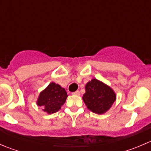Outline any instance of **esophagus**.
<instances>
[{"instance_id":"esophagus-1","label":"esophagus","mask_w":151,"mask_h":151,"mask_svg":"<svg viewBox=\"0 0 151 151\" xmlns=\"http://www.w3.org/2000/svg\"><path fill=\"white\" fill-rule=\"evenodd\" d=\"M72 94L73 95H76V96H80V91H75V92H74V93H72Z\"/></svg>"}]
</instances>
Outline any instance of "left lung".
Listing matches in <instances>:
<instances>
[{
	"label": "left lung",
	"mask_w": 151,
	"mask_h": 151,
	"mask_svg": "<svg viewBox=\"0 0 151 151\" xmlns=\"http://www.w3.org/2000/svg\"><path fill=\"white\" fill-rule=\"evenodd\" d=\"M83 99L89 110L101 115L110 109L116 100V94L109 85L97 79H92L85 85Z\"/></svg>",
	"instance_id": "1"
}]
</instances>
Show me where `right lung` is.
I'll return each instance as SVG.
<instances>
[{
    "label": "right lung",
    "instance_id": "obj_1",
    "mask_svg": "<svg viewBox=\"0 0 151 151\" xmlns=\"http://www.w3.org/2000/svg\"><path fill=\"white\" fill-rule=\"evenodd\" d=\"M68 97L66 90L60 85L51 83L45 90L40 92L36 104L47 114L58 112L66 102Z\"/></svg>",
    "mask_w": 151,
    "mask_h": 151
}]
</instances>
